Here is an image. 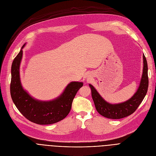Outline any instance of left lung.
<instances>
[{
  "instance_id": "obj_1",
  "label": "left lung",
  "mask_w": 156,
  "mask_h": 156,
  "mask_svg": "<svg viewBox=\"0 0 156 156\" xmlns=\"http://www.w3.org/2000/svg\"><path fill=\"white\" fill-rule=\"evenodd\" d=\"M144 67L140 85L135 94L125 102L119 104H111L105 101L91 84L92 97L95 108L101 115L109 119H121L133 114L144 100L149 87L148 67L144 54H143Z\"/></svg>"
}]
</instances>
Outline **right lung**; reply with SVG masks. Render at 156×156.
Here are the masks:
<instances>
[{
    "instance_id": "1",
    "label": "right lung",
    "mask_w": 156,
    "mask_h": 156,
    "mask_svg": "<svg viewBox=\"0 0 156 156\" xmlns=\"http://www.w3.org/2000/svg\"><path fill=\"white\" fill-rule=\"evenodd\" d=\"M16 56L11 66V95L16 107L29 121L38 125L55 123L68 116L74 97L83 82L72 81L65 88L63 92L55 99L42 101L32 97L23 88L20 80V68L23 57V48Z\"/></svg>"
}]
</instances>
